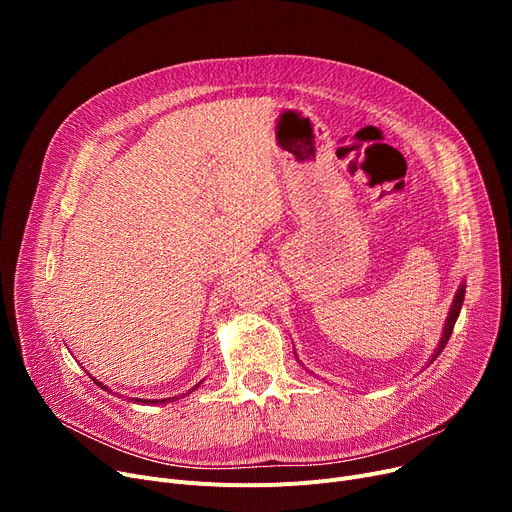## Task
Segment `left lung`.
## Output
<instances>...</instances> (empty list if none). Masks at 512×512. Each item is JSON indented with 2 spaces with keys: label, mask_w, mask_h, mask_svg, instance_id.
<instances>
[{
  "label": "left lung",
  "mask_w": 512,
  "mask_h": 512,
  "mask_svg": "<svg viewBox=\"0 0 512 512\" xmlns=\"http://www.w3.org/2000/svg\"><path fill=\"white\" fill-rule=\"evenodd\" d=\"M463 301H465V286H461V288H459V292H456V297H454V301H452V307H450V311H448V319H446V326H444L442 342H440V346H438V351H436L434 359L429 361V363H434V361H436V357L442 353V348L446 346V342H448V338H450V334H452V328H454V321H456V317H459V313H461Z\"/></svg>",
  "instance_id": "obj_1"
}]
</instances>
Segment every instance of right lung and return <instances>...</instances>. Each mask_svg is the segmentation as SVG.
<instances>
[{"mask_svg":"<svg viewBox=\"0 0 512 512\" xmlns=\"http://www.w3.org/2000/svg\"><path fill=\"white\" fill-rule=\"evenodd\" d=\"M95 380V378H93ZM95 384H99L97 380H95ZM101 386V384H99ZM101 388H105V386H101ZM107 390V388H105ZM195 390V388H193ZM176 396H172V398H164V400H143V398H137V402H147V405H157V402H166V400H174Z\"/></svg>","mask_w":512,"mask_h":512,"instance_id":"add662e5","label":"right lung"}]
</instances>
